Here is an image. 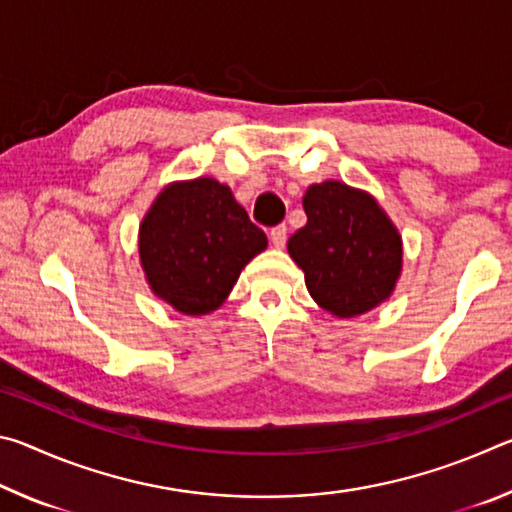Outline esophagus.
Masks as SVG:
<instances>
[{
    "label": "esophagus",
    "instance_id": "34e87169",
    "mask_svg": "<svg viewBox=\"0 0 512 512\" xmlns=\"http://www.w3.org/2000/svg\"><path fill=\"white\" fill-rule=\"evenodd\" d=\"M271 244L275 248H284V244H287V225H277L271 230Z\"/></svg>",
    "mask_w": 512,
    "mask_h": 512
}]
</instances>
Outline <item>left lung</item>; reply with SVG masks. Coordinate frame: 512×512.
<instances>
[{
	"mask_svg": "<svg viewBox=\"0 0 512 512\" xmlns=\"http://www.w3.org/2000/svg\"><path fill=\"white\" fill-rule=\"evenodd\" d=\"M302 207L307 225L287 248L316 305L354 318L391 298L402 275V235L377 198L325 180L307 189Z\"/></svg>",
	"mask_w": 512,
	"mask_h": 512,
	"instance_id": "8db88e82",
	"label": "left lung"
}]
</instances>
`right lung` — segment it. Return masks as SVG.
I'll use <instances>...</instances> for the list:
<instances>
[{
	"label": "right lung",
	"instance_id": "obj_1",
	"mask_svg": "<svg viewBox=\"0 0 512 512\" xmlns=\"http://www.w3.org/2000/svg\"><path fill=\"white\" fill-rule=\"evenodd\" d=\"M140 264L153 296L185 316H205L230 296L268 239L214 178L176 180L140 223Z\"/></svg>",
	"mask_w": 512,
	"mask_h": 512
}]
</instances>
